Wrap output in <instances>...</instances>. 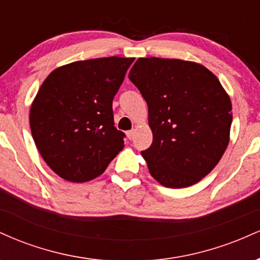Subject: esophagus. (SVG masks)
I'll use <instances>...</instances> for the list:
<instances>
[{"label": "esophagus", "instance_id": "34e87169", "mask_svg": "<svg viewBox=\"0 0 260 260\" xmlns=\"http://www.w3.org/2000/svg\"><path fill=\"white\" fill-rule=\"evenodd\" d=\"M126 134H127L128 139H133V137H134V131H133V129H131V131H127Z\"/></svg>", "mask_w": 260, "mask_h": 260}]
</instances>
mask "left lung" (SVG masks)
<instances>
[{
    "mask_svg": "<svg viewBox=\"0 0 260 260\" xmlns=\"http://www.w3.org/2000/svg\"><path fill=\"white\" fill-rule=\"evenodd\" d=\"M128 78L148 105L150 175L169 188L196 184L229 144L232 105L219 79L194 62L157 57L137 59Z\"/></svg>",
    "mask_w": 260,
    "mask_h": 260,
    "instance_id": "8db88e82",
    "label": "left lung"
}]
</instances>
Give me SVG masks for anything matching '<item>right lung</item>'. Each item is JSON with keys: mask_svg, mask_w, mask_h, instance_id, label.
Here are the masks:
<instances>
[{"mask_svg": "<svg viewBox=\"0 0 260 260\" xmlns=\"http://www.w3.org/2000/svg\"><path fill=\"white\" fill-rule=\"evenodd\" d=\"M134 58L86 59L62 66L45 79L30 107L32 138L59 177L86 182L105 171L124 147L112 100Z\"/></svg>", "mask_w": 260, "mask_h": 260, "instance_id": "obj_1", "label": "right lung"}]
</instances>
